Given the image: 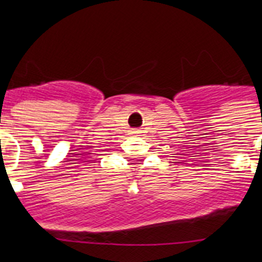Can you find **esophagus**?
Returning <instances> with one entry per match:
<instances>
[{
    "instance_id": "34e87169",
    "label": "esophagus",
    "mask_w": 262,
    "mask_h": 262,
    "mask_svg": "<svg viewBox=\"0 0 262 262\" xmlns=\"http://www.w3.org/2000/svg\"><path fill=\"white\" fill-rule=\"evenodd\" d=\"M133 133H134V134H136V133H138V130H134V132H133Z\"/></svg>"
}]
</instances>
